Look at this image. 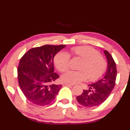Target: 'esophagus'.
<instances>
[{"label":"esophagus","instance_id":"obj_1","mask_svg":"<svg viewBox=\"0 0 130 130\" xmlns=\"http://www.w3.org/2000/svg\"><path fill=\"white\" fill-rule=\"evenodd\" d=\"M62 86H63V87H65V86H68V87H69V86H73V85H71V84H67V83H63V84H62Z\"/></svg>","mask_w":130,"mask_h":130}]
</instances>
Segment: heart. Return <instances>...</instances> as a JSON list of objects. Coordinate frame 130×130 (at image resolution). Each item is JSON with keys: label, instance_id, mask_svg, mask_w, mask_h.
<instances>
[{"label": "heart", "instance_id": "1", "mask_svg": "<svg viewBox=\"0 0 130 130\" xmlns=\"http://www.w3.org/2000/svg\"><path fill=\"white\" fill-rule=\"evenodd\" d=\"M70 56L80 59L79 71H69L62 76L63 82L75 84L89 79L92 82L99 80L107 70V60L98 50L89 46H79L71 48L70 54L60 51L55 56L54 63L59 71L64 73L70 67Z\"/></svg>", "mask_w": 130, "mask_h": 130}]
</instances>
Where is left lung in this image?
Listing matches in <instances>:
<instances>
[{
	"label": "left lung",
	"mask_w": 130,
	"mask_h": 130,
	"mask_svg": "<svg viewBox=\"0 0 130 130\" xmlns=\"http://www.w3.org/2000/svg\"><path fill=\"white\" fill-rule=\"evenodd\" d=\"M104 53L108 60V69L102 79L89 85L88 90H84L82 94L76 98L80 105L87 107H93L102 104L110 96L116 84L117 69L116 63L110 53L107 50Z\"/></svg>",
	"instance_id": "8db88e82"
}]
</instances>
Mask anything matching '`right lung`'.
I'll return each instance as SVG.
<instances>
[{"label": "right lung", "mask_w": 130, "mask_h": 130, "mask_svg": "<svg viewBox=\"0 0 130 130\" xmlns=\"http://www.w3.org/2000/svg\"><path fill=\"white\" fill-rule=\"evenodd\" d=\"M66 45H45L32 48L20 59L18 68L19 85L30 102L39 106L50 104L62 85L53 84L59 77L54 73L53 59Z\"/></svg>", "instance_id": "1"}]
</instances>
